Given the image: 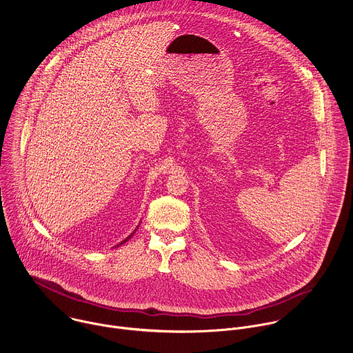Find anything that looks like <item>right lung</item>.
<instances>
[{
  "label": "right lung",
  "mask_w": 353,
  "mask_h": 353,
  "mask_svg": "<svg viewBox=\"0 0 353 353\" xmlns=\"http://www.w3.org/2000/svg\"><path fill=\"white\" fill-rule=\"evenodd\" d=\"M130 236H132V235H130ZM128 239H129V238H128ZM123 242H126V241H123ZM123 242H122V243H123Z\"/></svg>",
  "instance_id": "right-lung-1"
}]
</instances>
